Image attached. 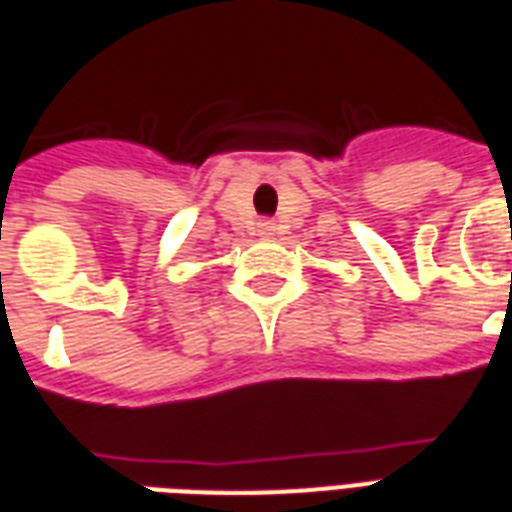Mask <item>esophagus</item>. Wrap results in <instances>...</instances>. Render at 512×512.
<instances>
[{
  "label": "esophagus",
  "instance_id": "obj_1",
  "mask_svg": "<svg viewBox=\"0 0 512 512\" xmlns=\"http://www.w3.org/2000/svg\"><path fill=\"white\" fill-rule=\"evenodd\" d=\"M273 231H276L273 220H260V223H257V233H260V236H271Z\"/></svg>",
  "mask_w": 512,
  "mask_h": 512
}]
</instances>
